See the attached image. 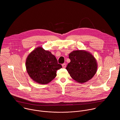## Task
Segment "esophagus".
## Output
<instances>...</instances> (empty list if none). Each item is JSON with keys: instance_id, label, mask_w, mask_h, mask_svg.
Listing matches in <instances>:
<instances>
[{"instance_id": "34e87169", "label": "esophagus", "mask_w": 120, "mask_h": 120, "mask_svg": "<svg viewBox=\"0 0 120 120\" xmlns=\"http://www.w3.org/2000/svg\"><path fill=\"white\" fill-rule=\"evenodd\" d=\"M62 67L63 68H65L66 67V64H62Z\"/></svg>"}]
</instances>
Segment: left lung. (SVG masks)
Returning a JSON list of instances; mask_svg holds the SVG:
<instances>
[{
  "mask_svg": "<svg viewBox=\"0 0 120 120\" xmlns=\"http://www.w3.org/2000/svg\"><path fill=\"white\" fill-rule=\"evenodd\" d=\"M71 62L66 69L71 77L78 82H86L95 74L97 64L94 56L83 50L74 51L69 55Z\"/></svg>",
  "mask_w": 120,
  "mask_h": 120,
  "instance_id": "left-lung-1",
  "label": "left lung"
}]
</instances>
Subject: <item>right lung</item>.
Returning <instances> with one entry per match:
<instances>
[{"mask_svg":"<svg viewBox=\"0 0 120 120\" xmlns=\"http://www.w3.org/2000/svg\"><path fill=\"white\" fill-rule=\"evenodd\" d=\"M29 76L40 84H47L56 76V72L62 67L56 57L48 51L39 47L28 55L26 62Z\"/></svg>","mask_w":120,"mask_h":120,"instance_id":"right-lung-1","label":"right lung"}]
</instances>
